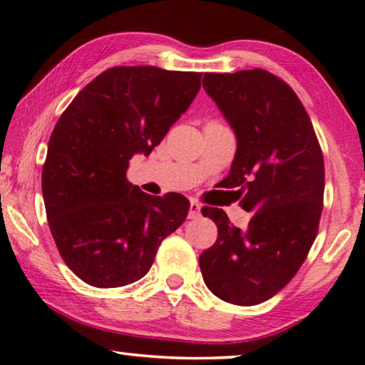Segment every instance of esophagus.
Listing matches in <instances>:
<instances>
[{
	"label": "esophagus",
	"mask_w": 365,
	"mask_h": 365,
	"mask_svg": "<svg viewBox=\"0 0 365 365\" xmlns=\"http://www.w3.org/2000/svg\"><path fill=\"white\" fill-rule=\"evenodd\" d=\"M200 211H201V205L198 203V201H195V200L190 201V211H188L190 220H195V217H198Z\"/></svg>",
	"instance_id": "34e87169"
}]
</instances>
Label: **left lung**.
I'll use <instances>...</instances> for the list:
<instances>
[{"label": "left lung", "instance_id": "1", "mask_svg": "<svg viewBox=\"0 0 365 365\" xmlns=\"http://www.w3.org/2000/svg\"><path fill=\"white\" fill-rule=\"evenodd\" d=\"M203 88L237 140L221 185L237 188L239 205L254 216L239 230L225 211L205 206L217 239L200 255V269L217 298L251 307L279 293L313 246L323 211V152L302 101L275 75L205 73Z\"/></svg>", "mask_w": 365, "mask_h": 365}]
</instances>
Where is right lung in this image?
Segmentation results:
<instances>
[{
  "label": "right lung",
  "instance_id": "right-lung-1",
  "mask_svg": "<svg viewBox=\"0 0 365 365\" xmlns=\"http://www.w3.org/2000/svg\"><path fill=\"white\" fill-rule=\"evenodd\" d=\"M201 73L113 67L73 98L48 139L42 195L63 262L85 284L123 287L148 274L160 242L188 215L180 193L152 197L128 182L200 90Z\"/></svg>",
  "mask_w": 365,
  "mask_h": 365
}]
</instances>
